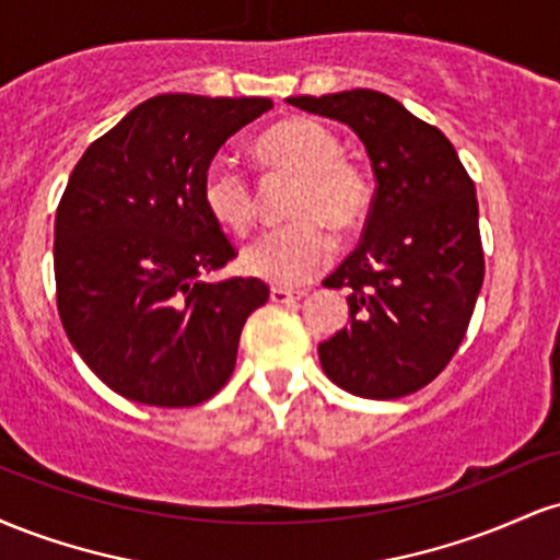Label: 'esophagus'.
<instances>
[{"instance_id": "1", "label": "esophagus", "mask_w": 560, "mask_h": 560, "mask_svg": "<svg viewBox=\"0 0 560 560\" xmlns=\"http://www.w3.org/2000/svg\"><path fill=\"white\" fill-rule=\"evenodd\" d=\"M305 298V292L302 289H287V287H271V300L273 302H294Z\"/></svg>"}]
</instances>
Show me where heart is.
I'll return each mask as SVG.
<instances>
[{
  "label": "heart",
  "mask_w": 560,
  "mask_h": 560,
  "mask_svg": "<svg viewBox=\"0 0 560 560\" xmlns=\"http://www.w3.org/2000/svg\"><path fill=\"white\" fill-rule=\"evenodd\" d=\"M268 182H292L284 218L242 249V268L271 284H300L316 276L331 255V236L347 242L369 221L374 182L361 163L342 155L331 128L311 118H289L255 141ZM199 195L221 226L244 234L258 215V191L226 158L210 160Z\"/></svg>",
  "instance_id": "obj_1"
}]
</instances>
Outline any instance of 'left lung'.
<instances>
[{
	"mask_svg": "<svg viewBox=\"0 0 560 560\" xmlns=\"http://www.w3.org/2000/svg\"><path fill=\"white\" fill-rule=\"evenodd\" d=\"M287 102L350 126L376 178L361 244L324 281L350 289V318L320 365L358 397L413 395L453 361L485 281L471 176L440 128L374 89Z\"/></svg>",
	"mask_w": 560,
	"mask_h": 560,
	"instance_id": "1",
	"label": "left lung"
}]
</instances>
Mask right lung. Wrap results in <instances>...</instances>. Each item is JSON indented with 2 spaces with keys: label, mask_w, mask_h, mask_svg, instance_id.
I'll list each match as a JSON object with an SVG mask.
<instances>
[{
  "label": "right lung",
  "mask_w": 560,
  "mask_h": 560,
  "mask_svg": "<svg viewBox=\"0 0 560 560\" xmlns=\"http://www.w3.org/2000/svg\"><path fill=\"white\" fill-rule=\"evenodd\" d=\"M271 107L266 96H152L70 173L55 218L57 313L120 397L189 408L229 382L244 320L271 292L260 279H199L236 258L199 184L223 141Z\"/></svg>",
  "instance_id": "obj_1"
}]
</instances>
